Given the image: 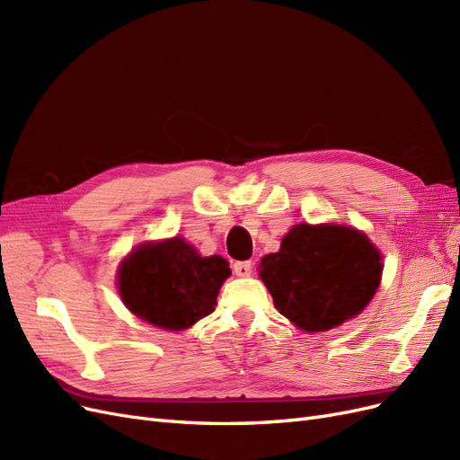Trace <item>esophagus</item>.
<instances>
[{"label": "esophagus", "mask_w": 460, "mask_h": 460, "mask_svg": "<svg viewBox=\"0 0 460 460\" xmlns=\"http://www.w3.org/2000/svg\"><path fill=\"white\" fill-rule=\"evenodd\" d=\"M252 269H253L252 261H238V262H234V272H235V276H240V278H245V276L252 274Z\"/></svg>", "instance_id": "obj_1"}]
</instances>
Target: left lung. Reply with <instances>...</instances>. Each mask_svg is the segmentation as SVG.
I'll use <instances>...</instances> for the list:
<instances>
[{"label":"left lung","mask_w":460,"mask_h":460,"mask_svg":"<svg viewBox=\"0 0 460 460\" xmlns=\"http://www.w3.org/2000/svg\"><path fill=\"white\" fill-rule=\"evenodd\" d=\"M382 269L367 234L340 225H296L280 252L261 259L259 276L280 314L299 330L326 332L367 307Z\"/></svg>","instance_id":"8db88e82"}]
</instances>
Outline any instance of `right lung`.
<instances>
[{
	"mask_svg": "<svg viewBox=\"0 0 460 460\" xmlns=\"http://www.w3.org/2000/svg\"><path fill=\"white\" fill-rule=\"evenodd\" d=\"M228 261L201 257L184 238L137 245L120 262L117 282L127 309L146 323L180 332L215 311Z\"/></svg>",
	"mask_w": 460,
	"mask_h": 460,
	"instance_id": "obj_1",
	"label": "right lung"
}]
</instances>
